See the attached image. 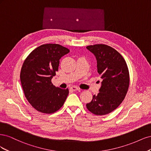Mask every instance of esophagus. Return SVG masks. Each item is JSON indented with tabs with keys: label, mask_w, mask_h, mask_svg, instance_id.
<instances>
[{
	"label": "esophagus",
	"mask_w": 151,
	"mask_h": 151,
	"mask_svg": "<svg viewBox=\"0 0 151 151\" xmlns=\"http://www.w3.org/2000/svg\"><path fill=\"white\" fill-rule=\"evenodd\" d=\"M70 89L72 91H77V90H79L80 89L79 88H77L76 86H72L70 88Z\"/></svg>",
	"instance_id": "obj_1"
}]
</instances>
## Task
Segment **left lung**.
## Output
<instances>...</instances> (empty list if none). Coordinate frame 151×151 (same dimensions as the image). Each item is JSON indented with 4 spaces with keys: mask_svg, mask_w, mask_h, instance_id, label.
<instances>
[{
    "mask_svg": "<svg viewBox=\"0 0 151 151\" xmlns=\"http://www.w3.org/2000/svg\"><path fill=\"white\" fill-rule=\"evenodd\" d=\"M96 57L98 72L103 79L98 95L86 104L96 115H105L115 110L125 99L130 83L129 71L125 59L116 50L104 44L86 47Z\"/></svg>",
    "mask_w": 151,
    "mask_h": 151,
    "instance_id": "left-lung-1",
    "label": "left lung"
}]
</instances>
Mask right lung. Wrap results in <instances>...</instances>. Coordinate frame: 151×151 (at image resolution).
I'll list each match as a JSON object with an SVG mask.
<instances>
[{"label": "right lung", "instance_id": "add662e5", "mask_svg": "<svg viewBox=\"0 0 151 151\" xmlns=\"http://www.w3.org/2000/svg\"><path fill=\"white\" fill-rule=\"evenodd\" d=\"M70 52L58 44H45L33 50L21 67L20 79L24 96L39 112L51 114L63 105L68 88H56L52 83L58 71L60 59Z\"/></svg>", "mask_w": 151, "mask_h": 151}]
</instances>
